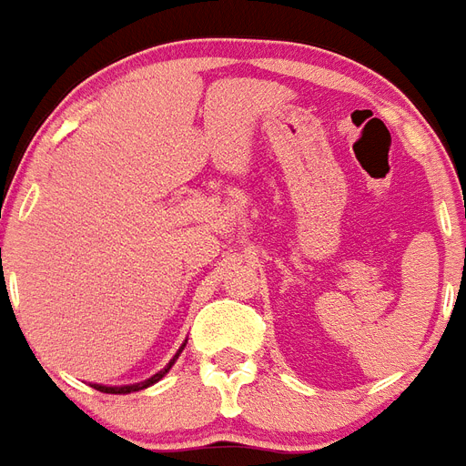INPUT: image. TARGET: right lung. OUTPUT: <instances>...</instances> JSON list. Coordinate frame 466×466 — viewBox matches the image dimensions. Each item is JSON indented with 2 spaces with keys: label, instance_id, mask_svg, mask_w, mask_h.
Wrapping results in <instances>:
<instances>
[{
  "label": "right lung",
  "instance_id": "1",
  "mask_svg": "<svg viewBox=\"0 0 466 466\" xmlns=\"http://www.w3.org/2000/svg\"><path fill=\"white\" fill-rule=\"evenodd\" d=\"M185 344H187V341H185ZM185 344H182L180 349H177V353H175L173 359H170L168 366L163 368V370H158V373H156V375H151L148 380L134 382V385H91V387H96V390H100V392H106V394H129V392H139V390H147V387H151V385H154V382L161 380V378H166V373H168L170 368H173V363H175V360H177V356H180V353H182Z\"/></svg>",
  "mask_w": 466,
  "mask_h": 466
}]
</instances>
